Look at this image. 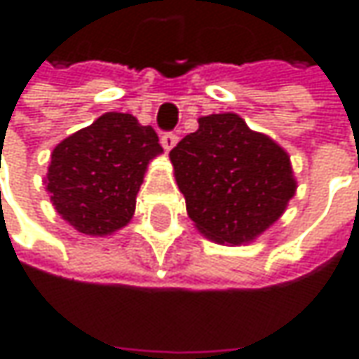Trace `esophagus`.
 Returning a JSON list of instances; mask_svg holds the SVG:
<instances>
[{
  "label": "esophagus",
  "instance_id": "obj_1",
  "mask_svg": "<svg viewBox=\"0 0 359 359\" xmlns=\"http://www.w3.org/2000/svg\"><path fill=\"white\" fill-rule=\"evenodd\" d=\"M175 144H177V133H173V131H163L161 133V145H163L165 151H170Z\"/></svg>",
  "mask_w": 359,
  "mask_h": 359
}]
</instances>
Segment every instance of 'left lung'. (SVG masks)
Here are the masks:
<instances>
[{"instance_id": "obj_1", "label": "left lung", "mask_w": 359, "mask_h": 359, "mask_svg": "<svg viewBox=\"0 0 359 359\" xmlns=\"http://www.w3.org/2000/svg\"><path fill=\"white\" fill-rule=\"evenodd\" d=\"M196 228L219 243H245L283 214L296 180L290 156L236 114L200 118L170 151Z\"/></svg>"}]
</instances>
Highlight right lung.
I'll return each instance as SVG.
<instances>
[{
    "mask_svg": "<svg viewBox=\"0 0 359 359\" xmlns=\"http://www.w3.org/2000/svg\"><path fill=\"white\" fill-rule=\"evenodd\" d=\"M161 154L158 133L130 114L109 111L55 145L48 191L63 219L86 236L130 224L149 159Z\"/></svg>",
    "mask_w": 359,
    "mask_h": 359,
    "instance_id": "add662e5",
    "label": "right lung"
}]
</instances>
